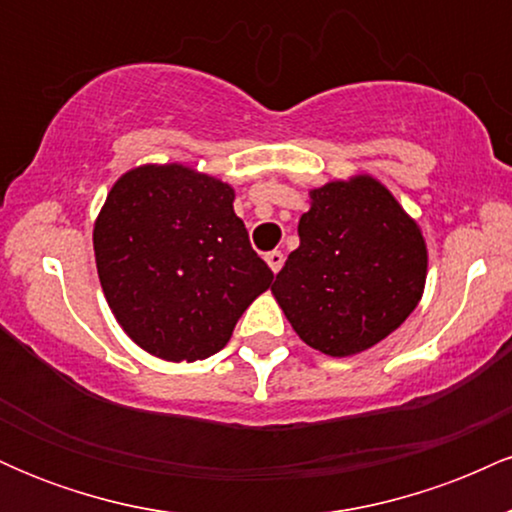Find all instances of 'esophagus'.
<instances>
[{
    "label": "esophagus",
    "mask_w": 512,
    "mask_h": 512,
    "mask_svg": "<svg viewBox=\"0 0 512 512\" xmlns=\"http://www.w3.org/2000/svg\"><path fill=\"white\" fill-rule=\"evenodd\" d=\"M264 260H267L269 269H272V272L276 274V272H279L281 267H284V252H281V250H272V252H267V257H264Z\"/></svg>",
    "instance_id": "obj_1"
}]
</instances>
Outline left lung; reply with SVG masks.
<instances>
[{
    "instance_id": "8db88e82",
    "label": "left lung",
    "mask_w": 512,
    "mask_h": 512,
    "mask_svg": "<svg viewBox=\"0 0 512 512\" xmlns=\"http://www.w3.org/2000/svg\"><path fill=\"white\" fill-rule=\"evenodd\" d=\"M301 245L272 293L298 337L327 356L383 342L424 296L428 250L421 228L373 175L308 192Z\"/></svg>"
}]
</instances>
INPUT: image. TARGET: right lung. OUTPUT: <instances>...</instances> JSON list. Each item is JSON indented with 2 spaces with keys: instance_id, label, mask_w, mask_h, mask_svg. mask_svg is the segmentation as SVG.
Returning a JSON list of instances; mask_svg holds the SVG:
<instances>
[{
  "instance_id": "obj_1",
  "label": "right lung",
  "mask_w": 512,
  "mask_h": 512,
  "mask_svg": "<svg viewBox=\"0 0 512 512\" xmlns=\"http://www.w3.org/2000/svg\"><path fill=\"white\" fill-rule=\"evenodd\" d=\"M236 192L182 163L127 170L93 226L98 279L134 344L163 361H202L272 284L233 211Z\"/></svg>"
}]
</instances>
